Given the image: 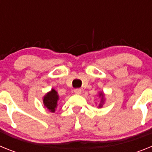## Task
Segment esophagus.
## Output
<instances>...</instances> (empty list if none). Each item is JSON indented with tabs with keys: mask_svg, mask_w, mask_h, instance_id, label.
Listing matches in <instances>:
<instances>
[{
	"mask_svg": "<svg viewBox=\"0 0 152 152\" xmlns=\"http://www.w3.org/2000/svg\"><path fill=\"white\" fill-rule=\"evenodd\" d=\"M74 92H75V94H81V89H80V88H77V89H75Z\"/></svg>",
	"mask_w": 152,
	"mask_h": 152,
	"instance_id": "1",
	"label": "esophagus"
}]
</instances>
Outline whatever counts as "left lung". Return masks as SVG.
<instances>
[{
	"label": "left lung",
	"mask_w": 152,
	"mask_h": 152,
	"mask_svg": "<svg viewBox=\"0 0 152 152\" xmlns=\"http://www.w3.org/2000/svg\"><path fill=\"white\" fill-rule=\"evenodd\" d=\"M101 95H102V94H100V96H101ZM102 96H103V95H102Z\"/></svg>",
	"instance_id": "left-lung-1"
}]
</instances>
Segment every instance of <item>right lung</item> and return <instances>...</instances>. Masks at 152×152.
I'll list each match as a JSON object with an SVG mask.
<instances>
[{
    "mask_svg": "<svg viewBox=\"0 0 152 152\" xmlns=\"http://www.w3.org/2000/svg\"><path fill=\"white\" fill-rule=\"evenodd\" d=\"M58 100V96L57 92L54 89H52L49 93H48L43 99L44 105L49 109L51 112H55L57 107V102Z\"/></svg>",
    "mask_w": 152,
    "mask_h": 152,
    "instance_id": "obj_1",
    "label": "right lung"
}]
</instances>
